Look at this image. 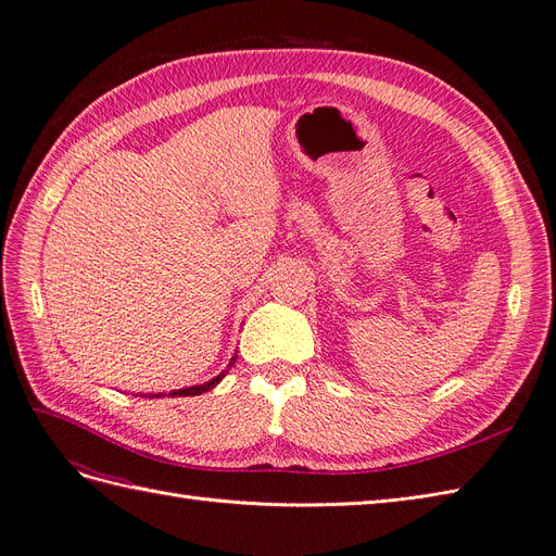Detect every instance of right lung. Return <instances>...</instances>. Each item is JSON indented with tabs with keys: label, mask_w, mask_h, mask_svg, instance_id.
Masks as SVG:
<instances>
[{
	"label": "right lung",
	"mask_w": 556,
	"mask_h": 556,
	"mask_svg": "<svg viewBox=\"0 0 556 556\" xmlns=\"http://www.w3.org/2000/svg\"><path fill=\"white\" fill-rule=\"evenodd\" d=\"M233 361H236V356H233V358H231V364H229V368H231V366H233ZM227 372H229V370H225V372H220V375H218V377H215V379H211V381H204V383H202V386H190V389H181V391H173V393H170V395H173V397H175V395H177V397H186V395H202V393H206V391H211V389H213V386H218V383H220V381H223V377H225V375H227ZM156 397H159V395H156Z\"/></svg>",
	"instance_id": "1"
}]
</instances>
